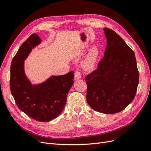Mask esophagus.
Wrapping results in <instances>:
<instances>
[{"label": "esophagus", "mask_w": 151, "mask_h": 151, "mask_svg": "<svg viewBox=\"0 0 151 151\" xmlns=\"http://www.w3.org/2000/svg\"><path fill=\"white\" fill-rule=\"evenodd\" d=\"M81 76H82L81 72L80 70H77V71L75 72V74H74V78H75V79H76V80H77V79H81Z\"/></svg>", "instance_id": "esophagus-1"}]
</instances>
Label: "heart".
Returning a JSON list of instances; mask_svg holds the SVG:
<instances>
[{"instance_id": "obj_1", "label": "heart", "mask_w": 151, "mask_h": 151, "mask_svg": "<svg viewBox=\"0 0 151 151\" xmlns=\"http://www.w3.org/2000/svg\"><path fill=\"white\" fill-rule=\"evenodd\" d=\"M98 56V51L97 48H93L89 53L83 63V66L86 69H90L93 68Z\"/></svg>"}]
</instances>
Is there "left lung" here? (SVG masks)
I'll return each instance as SVG.
<instances>
[{"label":"left lung","instance_id":"8db88e82","mask_svg":"<svg viewBox=\"0 0 151 151\" xmlns=\"http://www.w3.org/2000/svg\"><path fill=\"white\" fill-rule=\"evenodd\" d=\"M107 45L94 70L85 77L87 102L94 110L114 114L133 101L137 89L139 72L135 54L113 30L103 29Z\"/></svg>","mask_w":151,"mask_h":151}]
</instances>
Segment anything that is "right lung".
<instances>
[{
	"label": "right lung",
	"instance_id": "add662e5",
	"mask_svg": "<svg viewBox=\"0 0 151 151\" xmlns=\"http://www.w3.org/2000/svg\"><path fill=\"white\" fill-rule=\"evenodd\" d=\"M41 42L36 33L21 45L11 65L10 89L20 110L32 119L49 122L57 118L65 107L67 94L74 83V72L52 76L42 84L32 86L24 72V60Z\"/></svg>",
	"mask_w": 151,
	"mask_h": 151
}]
</instances>
